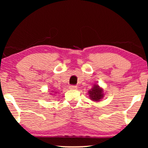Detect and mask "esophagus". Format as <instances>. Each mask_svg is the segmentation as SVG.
Wrapping results in <instances>:
<instances>
[{
	"label": "esophagus",
	"mask_w": 148,
	"mask_h": 148,
	"mask_svg": "<svg viewBox=\"0 0 148 148\" xmlns=\"http://www.w3.org/2000/svg\"><path fill=\"white\" fill-rule=\"evenodd\" d=\"M69 89L70 90H77V87L75 86V85H71L69 86Z\"/></svg>",
	"instance_id": "esophagus-1"
}]
</instances>
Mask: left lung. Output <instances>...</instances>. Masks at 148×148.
I'll list each match as a JSON object with an SVG mask.
<instances>
[{"mask_svg": "<svg viewBox=\"0 0 148 148\" xmlns=\"http://www.w3.org/2000/svg\"><path fill=\"white\" fill-rule=\"evenodd\" d=\"M90 98L94 101H98L103 97L102 90L99 88L98 86L95 85L92 90L89 91Z\"/></svg>", "mask_w": 148, "mask_h": 148, "instance_id": "1", "label": "left lung"}]
</instances>
